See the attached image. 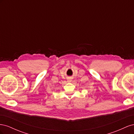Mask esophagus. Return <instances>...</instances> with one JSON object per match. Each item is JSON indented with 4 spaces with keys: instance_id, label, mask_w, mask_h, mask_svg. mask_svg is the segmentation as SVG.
Returning a JSON list of instances; mask_svg holds the SVG:
<instances>
[{
    "instance_id": "34e87169",
    "label": "esophagus",
    "mask_w": 134,
    "mask_h": 134,
    "mask_svg": "<svg viewBox=\"0 0 134 134\" xmlns=\"http://www.w3.org/2000/svg\"><path fill=\"white\" fill-rule=\"evenodd\" d=\"M68 82H71V80H69Z\"/></svg>"
}]
</instances>
